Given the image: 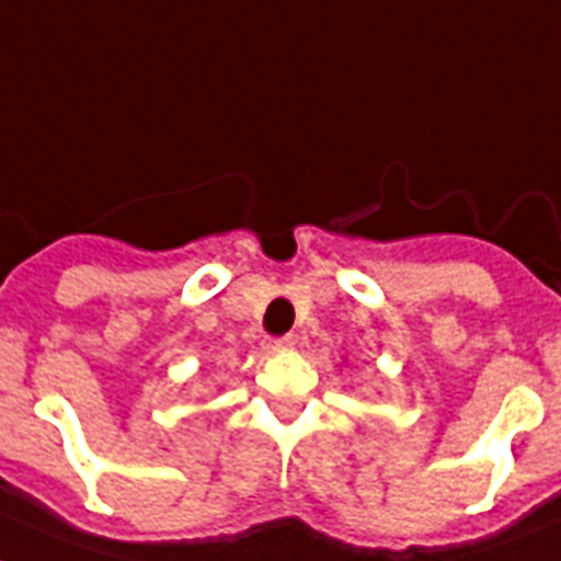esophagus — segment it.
Segmentation results:
<instances>
[{
  "instance_id": "obj_1",
  "label": "esophagus",
  "mask_w": 561,
  "mask_h": 561,
  "mask_svg": "<svg viewBox=\"0 0 561 561\" xmlns=\"http://www.w3.org/2000/svg\"><path fill=\"white\" fill-rule=\"evenodd\" d=\"M296 342H294V336H282V339H267L265 345H262V351L267 353V356H271V353H285V351H290V347H294Z\"/></svg>"
}]
</instances>
